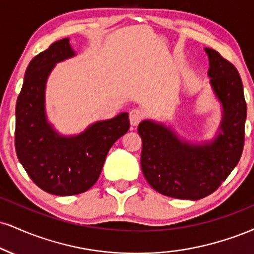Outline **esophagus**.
<instances>
[{
	"mask_svg": "<svg viewBox=\"0 0 254 254\" xmlns=\"http://www.w3.org/2000/svg\"><path fill=\"white\" fill-rule=\"evenodd\" d=\"M129 118H130L131 125H137L143 118H144V112H143L140 109H132L130 111Z\"/></svg>",
	"mask_w": 254,
	"mask_h": 254,
	"instance_id": "1",
	"label": "esophagus"
}]
</instances>
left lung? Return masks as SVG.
<instances>
[{
	"mask_svg": "<svg viewBox=\"0 0 254 254\" xmlns=\"http://www.w3.org/2000/svg\"><path fill=\"white\" fill-rule=\"evenodd\" d=\"M210 84L224 106L221 130L209 144L181 142L169 127L144 121L140 167L149 185L166 196L198 200L214 193L239 162L245 142L247 106L240 74L218 52L206 48Z\"/></svg>",
	"mask_w": 254,
	"mask_h": 254,
	"instance_id": "obj_1",
	"label": "left lung"
}]
</instances>
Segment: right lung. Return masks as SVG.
<instances>
[{"mask_svg": "<svg viewBox=\"0 0 254 254\" xmlns=\"http://www.w3.org/2000/svg\"><path fill=\"white\" fill-rule=\"evenodd\" d=\"M74 56L68 39L52 44L30 61L16 102L15 150L33 182L59 196L84 193L97 182L106 155L130 127L127 112L61 137L45 116V86L54 65Z\"/></svg>", "mask_w": 254, "mask_h": 254, "instance_id": "right-lung-1", "label": "right lung"}]
</instances>
